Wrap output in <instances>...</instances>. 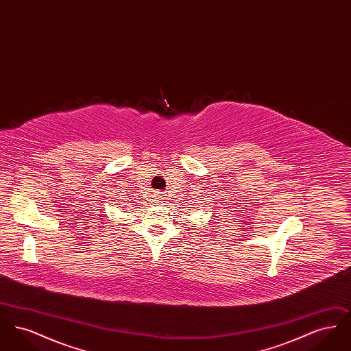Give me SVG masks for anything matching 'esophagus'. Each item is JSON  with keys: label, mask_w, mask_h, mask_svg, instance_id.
<instances>
[{"label": "esophagus", "mask_w": 351, "mask_h": 351, "mask_svg": "<svg viewBox=\"0 0 351 351\" xmlns=\"http://www.w3.org/2000/svg\"><path fill=\"white\" fill-rule=\"evenodd\" d=\"M163 199V195L162 193H156V201H162Z\"/></svg>", "instance_id": "1"}]
</instances>
